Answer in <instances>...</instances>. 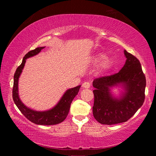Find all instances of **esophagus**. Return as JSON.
<instances>
[{
    "label": "esophagus",
    "mask_w": 156,
    "mask_h": 156,
    "mask_svg": "<svg viewBox=\"0 0 156 156\" xmlns=\"http://www.w3.org/2000/svg\"><path fill=\"white\" fill-rule=\"evenodd\" d=\"M83 88H85V89H88L91 86V84L90 83H89V82H84V83L83 84Z\"/></svg>",
    "instance_id": "34e87169"
}]
</instances>
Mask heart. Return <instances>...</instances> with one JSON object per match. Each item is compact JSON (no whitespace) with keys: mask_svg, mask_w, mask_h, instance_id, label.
<instances>
[{"mask_svg":"<svg viewBox=\"0 0 156 156\" xmlns=\"http://www.w3.org/2000/svg\"><path fill=\"white\" fill-rule=\"evenodd\" d=\"M92 63L94 65H97L100 64V70L101 72H105L112 67L113 65V60L107 58V56L105 53H98L95 54L91 58Z\"/></svg>","mask_w":156,"mask_h":156,"instance_id":"heart-1","label":"heart"}]
</instances>
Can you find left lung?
<instances>
[{"label":"left lung","mask_w":156,"mask_h":156,"mask_svg":"<svg viewBox=\"0 0 156 156\" xmlns=\"http://www.w3.org/2000/svg\"><path fill=\"white\" fill-rule=\"evenodd\" d=\"M126 62L118 73L93 81L94 103L93 115L102 125L125 122L133 116L144 101L146 78L136 58L124 50ZM120 87L118 96L111 89Z\"/></svg>","instance_id":"left-lung-1"}]
</instances>
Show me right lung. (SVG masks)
Masks as SVG:
<instances>
[{
  "instance_id": "right-lung-1",
  "label": "right lung",
  "mask_w": 156,
  "mask_h": 156,
  "mask_svg": "<svg viewBox=\"0 0 156 156\" xmlns=\"http://www.w3.org/2000/svg\"><path fill=\"white\" fill-rule=\"evenodd\" d=\"M44 48V47H37L35 49L29 51L23 58L22 63L17 68L14 76L12 97L14 103L18 109L31 122L40 125H54L62 122L67 118L69 112L71 103L76 95L78 94L81 85L67 89L62 95L58 102L54 107L49 110L36 111L30 109L24 105L21 101L19 94H18V80L25 67L26 60L39 54Z\"/></svg>"
}]
</instances>
